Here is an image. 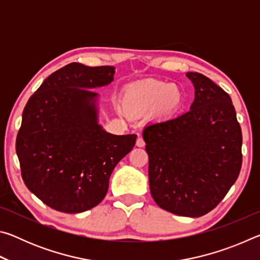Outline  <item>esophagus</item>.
<instances>
[{"instance_id": "34e87169", "label": "esophagus", "mask_w": 260, "mask_h": 260, "mask_svg": "<svg viewBox=\"0 0 260 260\" xmlns=\"http://www.w3.org/2000/svg\"><path fill=\"white\" fill-rule=\"evenodd\" d=\"M144 144H146V143H144V140H143L142 136H139V138L136 139V146L142 148V147H144Z\"/></svg>"}]
</instances>
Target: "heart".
Returning <instances> with one entry per match:
<instances>
[{
    "label": "heart",
    "mask_w": 260,
    "mask_h": 260,
    "mask_svg": "<svg viewBox=\"0 0 260 260\" xmlns=\"http://www.w3.org/2000/svg\"><path fill=\"white\" fill-rule=\"evenodd\" d=\"M183 91L174 83L143 80L127 87L125 104L132 113L139 114L155 110L160 116H170L178 111L183 103Z\"/></svg>",
    "instance_id": "b5f03b06"
}]
</instances>
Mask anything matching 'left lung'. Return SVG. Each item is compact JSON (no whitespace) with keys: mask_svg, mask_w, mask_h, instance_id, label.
I'll return each mask as SVG.
<instances>
[{"mask_svg":"<svg viewBox=\"0 0 260 260\" xmlns=\"http://www.w3.org/2000/svg\"><path fill=\"white\" fill-rule=\"evenodd\" d=\"M195 100L188 112L143 131L149 186L159 208L182 217L213 210L235 183L242 166V132L221 87L188 72Z\"/></svg>","mask_w":260,"mask_h":260,"instance_id":"8db88e82","label":"left lung"}]
</instances>
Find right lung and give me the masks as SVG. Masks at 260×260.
Listing matches in <instances>:
<instances>
[{"label":"right lung","mask_w":260,"mask_h":260,"mask_svg":"<svg viewBox=\"0 0 260 260\" xmlns=\"http://www.w3.org/2000/svg\"><path fill=\"white\" fill-rule=\"evenodd\" d=\"M113 67L71 63L51 73L30 96L17 135L21 178L51 209L80 213L107 195L116 165L135 146V134L113 135L99 125V94Z\"/></svg>","instance_id":"add662e5"}]
</instances>
